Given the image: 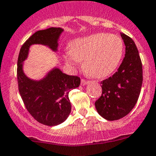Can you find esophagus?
I'll return each mask as SVG.
<instances>
[{"mask_svg":"<svg viewBox=\"0 0 156 156\" xmlns=\"http://www.w3.org/2000/svg\"><path fill=\"white\" fill-rule=\"evenodd\" d=\"M88 83H89L88 81L84 80V79H82V80H81V85H82V86H86V85H87Z\"/></svg>","mask_w":156,"mask_h":156,"instance_id":"esophagus-1","label":"esophagus"}]
</instances>
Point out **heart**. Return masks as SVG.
I'll return each instance as SVG.
<instances>
[{
	"mask_svg": "<svg viewBox=\"0 0 156 156\" xmlns=\"http://www.w3.org/2000/svg\"><path fill=\"white\" fill-rule=\"evenodd\" d=\"M70 49L64 54V60L72 70L84 60L86 71L95 78H103L112 74L122 60L125 45L118 36L95 33L75 39Z\"/></svg>",
	"mask_w": 156,
	"mask_h": 156,
	"instance_id": "obj_1",
	"label": "heart"
}]
</instances>
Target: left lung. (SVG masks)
<instances>
[{"label": "left lung", "mask_w": 156, "mask_h": 156, "mask_svg": "<svg viewBox=\"0 0 156 156\" xmlns=\"http://www.w3.org/2000/svg\"><path fill=\"white\" fill-rule=\"evenodd\" d=\"M125 45V55L117 71L101 82L102 94L95 102L98 112L108 120H116L128 115L136 105L140 94L143 69L134 41L120 33Z\"/></svg>", "instance_id": "left-lung-1"}]
</instances>
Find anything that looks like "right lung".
Returning <instances> with one entry per match:
<instances>
[{
    "label": "right lung",
    "mask_w": 156,
    "mask_h": 156,
    "mask_svg": "<svg viewBox=\"0 0 156 156\" xmlns=\"http://www.w3.org/2000/svg\"><path fill=\"white\" fill-rule=\"evenodd\" d=\"M62 31L61 27L36 31L23 44L18 57V87L23 104L34 119L48 126L60 125L67 119L71 111L68 94L70 90L79 86L80 78L67 75L59 68L54 67L42 79L34 80L24 74L23 62L33 44L47 46L53 51H57Z\"/></svg>",
    "instance_id": "1"
}]
</instances>
